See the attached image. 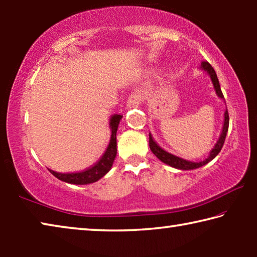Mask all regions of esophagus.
<instances>
[{"mask_svg": "<svg viewBox=\"0 0 257 257\" xmlns=\"http://www.w3.org/2000/svg\"><path fill=\"white\" fill-rule=\"evenodd\" d=\"M141 101H142L141 94L133 93L132 95H130L128 101H127V108L128 110H132V108L138 107L139 105H141Z\"/></svg>", "mask_w": 257, "mask_h": 257, "instance_id": "34e87169", "label": "esophagus"}]
</instances>
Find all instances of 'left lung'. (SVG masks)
Wrapping results in <instances>:
<instances>
[{"label":"left lung","mask_w":257,"mask_h":257,"mask_svg":"<svg viewBox=\"0 0 257 257\" xmlns=\"http://www.w3.org/2000/svg\"><path fill=\"white\" fill-rule=\"evenodd\" d=\"M199 69L203 71H205L207 75L210 76L217 97H220L221 99H224L223 94H222V92H221L219 79H217L216 73L214 71V69L212 68L211 64L208 62H202ZM228 128H229V114H228V111L225 110L224 111V119H223V127H222V130H221L220 137H219V139H217L216 144L214 145V147H213L207 158L203 161H199V162H193V161L185 160L182 158H179V156H176L171 153H169V152L163 150L162 147H161L158 143L154 141V138L151 135V133H150V149L152 151V153H153L156 158L161 161V162L170 165V167L175 168V169H178V170H194V169H198V168L203 167V165L207 164L210 161H212L217 154L220 153V151H221V149H222V146L224 144V139H225V136H227Z\"/></svg>","instance_id":"left-lung-1"}]
</instances>
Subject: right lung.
Here are the masks:
<instances>
[{"label": "right lung", "instance_id": "add662e5", "mask_svg": "<svg viewBox=\"0 0 257 257\" xmlns=\"http://www.w3.org/2000/svg\"><path fill=\"white\" fill-rule=\"evenodd\" d=\"M121 118H122V115L120 114H113L110 118V122H108L111 129L110 143H108L102 158L93 167L86 169L85 171L75 173H60L49 169L50 172L61 181L73 185H88L101 179L111 170L112 164L116 156V130H118Z\"/></svg>", "mask_w": 257, "mask_h": 257}]
</instances>
